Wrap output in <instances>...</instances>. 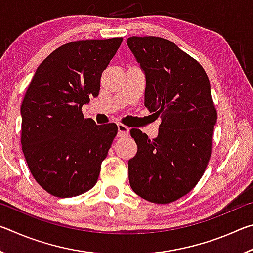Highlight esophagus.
I'll use <instances>...</instances> for the list:
<instances>
[{
  "instance_id": "1",
  "label": "esophagus",
  "mask_w": 253,
  "mask_h": 253,
  "mask_svg": "<svg viewBox=\"0 0 253 253\" xmlns=\"http://www.w3.org/2000/svg\"><path fill=\"white\" fill-rule=\"evenodd\" d=\"M118 136L125 137L129 135V127L124 125V124H118Z\"/></svg>"
}]
</instances>
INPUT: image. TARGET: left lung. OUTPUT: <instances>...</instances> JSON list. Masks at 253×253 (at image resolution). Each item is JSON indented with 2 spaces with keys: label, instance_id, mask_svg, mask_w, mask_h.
I'll use <instances>...</instances> for the list:
<instances>
[{
  "label": "left lung",
  "instance_id": "obj_1",
  "mask_svg": "<svg viewBox=\"0 0 253 253\" xmlns=\"http://www.w3.org/2000/svg\"><path fill=\"white\" fill-rule=\"evenodd\" d=\"M146 77L145 107L162 118L158 136L136 128L137 154L128 161V177L137 195L166 204L193 190L212 154L217 114L203 67L172 41L160 37L127 39Z\"/></svg>",
  "mask_w": 253,
  "mask_h": 253
}]
</instances>
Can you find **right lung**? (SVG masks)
<instances>
[{
    "label": "right lung",
    "mask_w": 253,
    "mask_h": 253,
    "mask_svg": "<svg viewBox=\"0 0 253 253\" xmlns=\"http://www.w3.org/2000/svg\"><path fill=\"white\" fill-rule=\"evenodd\" d=\"M123 38L66 43L40 63L21 106V144L38 184L72 198L98 181L118 127L84 117L83 105L100 90L101 74Z\"/></svg>",
    "instance_id": "right-lung-1"
}]
</instances>
